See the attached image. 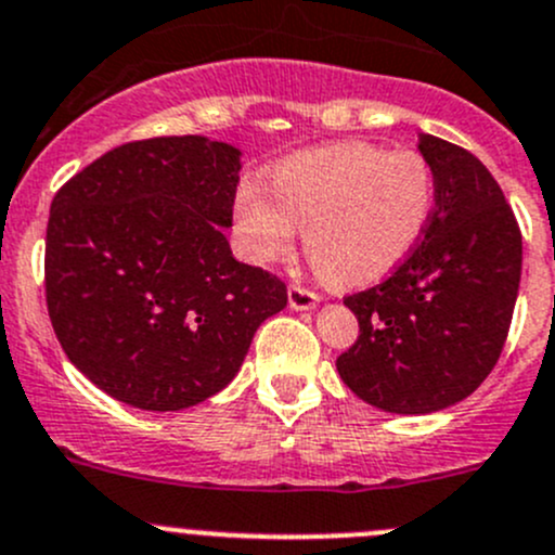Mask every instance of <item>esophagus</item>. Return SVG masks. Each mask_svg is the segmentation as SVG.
<instances>
[{"label": "esophagus", "mask_w": 555, "mask_h": 555, "mask_svg": "<svg viewBox=\"0 0 555 555\" xmlns=\"http://www.w3.org/2000/svg\"><path fill=\"white\" fill-rule=\"evenodd\" d=\"M320 301V296L315 291L305 288V285H291L288 288V305L294 307V310H312Z\"/></svg>", "instance_id": "obj_1"}]
</instances>
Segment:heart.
Masks as SVG:
<instances>
[{"label":"heart","mask_w":555,"mask_h":555,"mask_svg":"<svg viewBox=\"0 0 555 555\" xmlns=\"http://www.w3.org/2000/svg\"><path fill=\"white\" fill-rule=\"evenodd\" d=\"M436 205L433 168L420 152L341 141L283 159L272 190L248 179L235 219L256 261L285 259L307 224V250L336 285H369L409 259Z\"/></svg>","instance_id":"b5f03b06"}]
</instances>
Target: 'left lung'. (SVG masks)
Segmentation results:
<instances>
[{
	"label": "left lung",
	"mask_w": 555,
	"mask_h": 555,
	"mask_svg": "<svg viewBox=\"0 0 555 555\" xmlns=\"http://www.w3.org/2000/svg\"><path fill=\"white\" fill-rule=\"evenodd\" d=\"M420 152L436 179L430 224L390 278L347 296L361 334L336 358L341 382L392 414H433L487 379L521 280V230L487 165L427 133Z\"/></svg>",
	"instance_id": "left-lung-1"
}]
</instances>
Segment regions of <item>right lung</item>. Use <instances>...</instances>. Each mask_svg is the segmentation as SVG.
Segmentation results:
<instances>
[{
    "mask_svg": "<svg viewBox=\"0 0 555 555\" xmlns=\"http://www.w3.org/2000/svg\"><path fill=\"white\" fill-rule=\"evenodd\" d=\"M240 150L159 135L106 152L50 205L44 296L66 358L117 401L179 411L224 390L285 283L232 256Z\"/></svg>",
    "mask_w": 555,
    "mask_h": 555,
    "instance_id": "add662e5",
    "label": "right lung"
}]
</instances>
